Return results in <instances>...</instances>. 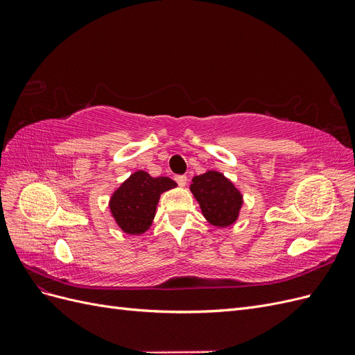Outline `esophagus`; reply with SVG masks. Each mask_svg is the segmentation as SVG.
<instances>
[{"instance_id": "1", "label": "esophagus", "mask_w": 355, "mask_h": 355, "mask_svg": "<svg viewBox=\"0 0 355 355\" xmlns=\"http://www.w3.org/2000/svg\"><path fill=\"white\" fill-rule=\"evenodd\" d=\"M175 180H176L178 184H179V187H185V185H187V180H188V178H187V176H176V178H175Z\"/></svg>"}]
</instances>
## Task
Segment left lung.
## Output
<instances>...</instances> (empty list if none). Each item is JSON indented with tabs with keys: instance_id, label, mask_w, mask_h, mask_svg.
I'll list each match as a JSON object with an SVG mask.
<instances>
[{
	"instance_id": "1",
	"label": "left lung",
	"mask_w": 355,
	"mask_h": 355,
	"mask_svg": "<svg viewBox=\"0 0 355 355\" xmlns=\"http://www.w3.org/2000/svg\"><path fill=\"white\" fill-rule=\"evenodd\" d=\"M189 189L200 204L202 216L214 227L227 228L239 219L243 206L241 192L219 171L209 170L196 176Z\"/></svg>"
}]
</instances>
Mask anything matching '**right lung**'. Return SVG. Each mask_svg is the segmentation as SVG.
<instances>
[{
	"label": "right lung",
	"instance_id": "add662e5",
	"mask_svg": "<svg viewBox=\"0 0 355 355\" xmlns=\"http://www.w3.org/2000/svg\"><path fill=\"white\" fill-rule=\"evenodd\" d=\"M175 187H178L176 182L170 178H153L144 170L135 171L110 200V209L118 227L130 235L144 234L155 218L159 196Z\"/></svg>",
	"mask_w": 355,
	"mask_h": 355
}]
</instances>
